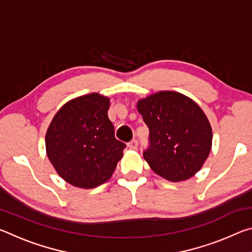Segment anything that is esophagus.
I'll list each match as a JSON object with an SVG mask.
<instances>
[{"instance_id": "1", "label": "esophagus", "mask_w": 252, "mask_h": 252, "mask_svg": "<svg viewBox=\"0 0 252 252\" xmlns=\"http://www.w3.org/2000/svg\"><path fill=\"white\" fill-rule=\"evenodd\" d=\"M127 147H129L131 150H135V149L138 148V141H136V140H132L131 142L127 143Z\"/></svg>"}]
</instances>
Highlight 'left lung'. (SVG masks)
<instances>
[{
	"mask_svg": "<svg viewBox=\"0 0 252 252\" xmlns=\"http://www.w3.org/2000/svg\"><path fill=\"white\" fill-rule=\"evenodd\" d=\"M150 131L144 160L171 182L193 177L210 155L212 129L198 103L182 93L159 91L136 103Z\"/></svg>",
	"mask_w": 252,
	"mask_h": 252,
	"instance_id": "1",
	"label": "left lung"
}]
</instances>
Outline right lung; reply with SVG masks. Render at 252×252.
<instances>
[{"mask_svg": "<svg viewBox=\"0 0 252 252\" xmlns=\"http://www.w3.org/2000/svg\"><path fill=\"white\" fill-rule=\"evenodd\" d=\"M110 99L90 93L67 101L45 134V149L55 171L71 186L92 189L112 177L126 144L114 138Z\"/></svg>", "mask_w": 252, "mask_h": 252, "instance_id": "right-lung-1", "label": "right lung"}]
</instances>
